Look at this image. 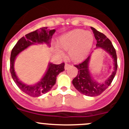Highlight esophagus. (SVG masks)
<instances>
[{"instance_id":"1","label":"esophagus","mask_w":129,"mask_h":129,"mask_svg":"<svg viewBox=\"0 0 129 129\" xmlns=\"http://www.w3.org/2000/svg\"><path fill=\"white\" fill-rule=\"evenodd\" d=\"M70 67H71V65L70 64H68V63H66V64H65V70H67L68 69H69Z\"/></svg>"}]
</instances>
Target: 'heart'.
<instances>
[{"mask_svg": "<svg viewBox=\"0 0 129 129\" xmlns=\"http://www.w3.org/2000/svg\"><path fill=\"white\" fill-rule=\"evenodd\" d=\"M94 36L90 31L77 28L63 34L57 41L55 53L59 56L63 54L60 49L69 50L70 59L74 62H80L87 55L93 45Z\"/></svg>", "mask_w": 129, "mask_h": 129, "instance_id": "heart-1", "label": "heart"}]
</instances>
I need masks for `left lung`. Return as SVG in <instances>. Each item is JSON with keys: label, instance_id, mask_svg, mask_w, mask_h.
<instances>
[{"label": "left lung", "instance_id": "1", "mask_svg": "<svg viewBox=\"0 0 129 129\" xmlns=\"http://www.w3.org/2000/svg\"><path fill=\"white\" fill-rule=\"evenodd\" d=\"M97 40L96 48H100L110 55L113 60L114 68L111 75L103 82L99 83L92 77L89 70V63L91 54L81 63L75 65L78 69L77 75L73 79L72 84L80 93L89 96L95 97L101 95L108 88L112 82L117 69V58L115 49L111 41L104 34L97 31L93 27H91Z\"/></svg>", "mask_w": 129, "mask_h": 129}]
</instances>
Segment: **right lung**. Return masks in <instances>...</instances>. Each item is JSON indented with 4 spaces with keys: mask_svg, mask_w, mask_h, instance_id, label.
Wrapping results in <instances>:
<instances>
[{
    "mask_svg": "<svg viewBox=\"0 0 129 129\" xmlns=\"http://www.w3.org/2000/svg\"><path fill=\"white\" fill-rule=\"evenodd\" d=\"M55 32V29H47V27L36 30V31L27 34L25 37L19 39L12 50L10 60V71L12 77L18 87L31 97H39L49 92L55 84L57 75L64 71L65 64L62 63L57 65L49 62L47 69L40 81L32 85H28L22 82L16 75L14 70V62L16 57L21 52L32 45L44 43L50 47L52 37Z\"/></svg>",
    "mask_w": 129,
    "mask_h": 129,
    "instance_id": "right-lung-1",
    "label": "right lung"
}]
</instances>
